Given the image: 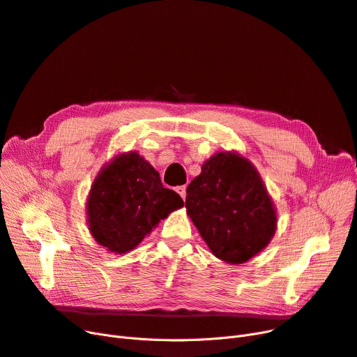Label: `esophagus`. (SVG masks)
I'll return each mask as SVG.
<instances>
[{
  "label": "esophagus",
  "instance_id": "obj_1",
  "mask_svg": "<svg viewBox=\"0 0 357 357\" xmlns=\"http://www.w3.org/2000/svg\"><path fill=\"white\" fill-rule=\"evenodd\" d=\"M183 199H185V197H186V186L185 185H181V186H176V190H175Z\"/></svg>",
  "mask_w": 357,
  "mask_h": 357
}]
</instances>
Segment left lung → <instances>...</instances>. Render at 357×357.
I'll return each instance as SVG.
<instances>
[{"label":"left lung","instance_id":"1","mask_svg":"<svg viewBox=\"0 0 357 357\" xmlns=\"http://www.w3.org/2000/svg\"><path fill=\"white\" fill-rule=\"evenodd\" d=\"M185 208L211 253L241 265L275 236V204L255 165L238 152H218L205 160L186 188Z\"/></svg>","mask_w":357,"mask_h":357}]
</instances>
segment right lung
<instances>
[{"label":"right lung","instance_id":"1","mask_svg":"<svg viewBox=\"0 0 357 357\" xmlns=\"http://www.w3.org/2000/svg\"><path fill=\"white\" fill-rule=\"evenodd\" d=\"M182 198L163 186L159 172L136 150L119 153L93 179L86 199V224L100 246L124 255L175 210Z\"/></svg>","mask_w":357,"mask_h":357}]
</instances>
